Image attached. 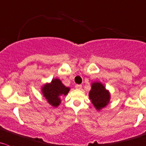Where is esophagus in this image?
Here are the masks:
<instances>
[{
	"instance_id": "obj_1",
	"label": "esophagus",
	"mask_w": 146,
	"mask_h": 146,
	"mask_svg": "<svg viewBox=\"0 0 146 146\" xmlns=\"http://www.w3.org/2000/svg\"><path fill=\"white\" fill-rule=\"evenodd\" d=\"M81 88H82L81 85H76V89H78V90H80V89H81Z\"/></svg>"
}]
</instances>
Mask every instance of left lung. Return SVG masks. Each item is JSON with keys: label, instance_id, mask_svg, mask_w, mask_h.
<instances>
[{"label": "left lung", "instance_id": "8db88e82", "mask_svg": "<svg viewBox=\"0 0 146 146\" xmlns=\"http://www.w3.org/2000/svg\"><path fill=\"white\" fill-rule=\"evenodd\" d=\"M89 98L97 111H100L108 106L111 100V93L100 82L91 83Z\"/></svg>", "mask_w": 146, "mask_h": 146}]
</instances>
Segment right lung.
I'll return each instance as SVG.
<instances>
[{"label":"right lung","instance_id":"right-lung-1","mask_svg":"<svg viewBox=\"0 0 146 146\" xmlns=\"http://www.w3.org/2000/svg\"><path fill=\"white\" fill-rule=\"evenodd\" d=\"M70 88L64 86L59 78H53L51 82L46 83L41 87V92L43 96L48 103L53 107L59 106L61 103L60 97L66 96L70 91Z\"/></svg>","mask_w":146,"mask_h":146}]
</instances>
